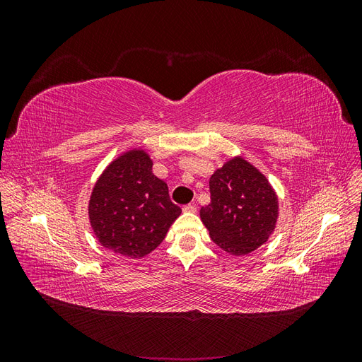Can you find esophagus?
I'll return each instance as SVG.
<instances>
[{"label": "esophagus", "mask_w": 362, "mask_h": 362, "mask_svg": "<svg viewBox=\"0 0 362 362\" xmlns=\"http://www.w3.org/2000/svg\"><path fill=\"white\" fill-rule=\"evenodd\" d=\"M182 211H184V213H196V205H193V204L184 205V206H182Z\"/></svg>", "instance_id": "obj_1"}]
</instances>
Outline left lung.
Returning <instances> with one entry per match:
<instances>
[{
	"instance_id": "left-lung-1",
	"label": "left lung",
	"mask_w": 362,
	"mask_h": 362,
	"mask_svg": "<svg viewBox=\"0 0 362 362\" xmlns=\"http://www.w3.org/2000/svg\"><path fill=\"white\" fill-rule=\"evenodd\" d=\"M211 202L201 221L213 242L231 255H247L275 231L278 196L269 180L242 157L228 160L210 178Z\"/></svg>"
}]
</instances>
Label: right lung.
<instances>
[{
  "mask_svg": "<svg viewBox=\"0 0 362 362\" xmlns=\"http://www.w3.org/2000/svg\"><path fill=\"white\" fill-rule=\"evenodd\" d=\"M181 208L169 198L168 184L152 173L144 149L113 160L93 185L89 221L104 247L128 258H144L166 237Z\"/></svg>",
  "mask_w": 362,
  "mask_h": 362,
  "instance_id": "obj_1",
  "label": "right lung"
}]
</instances>
